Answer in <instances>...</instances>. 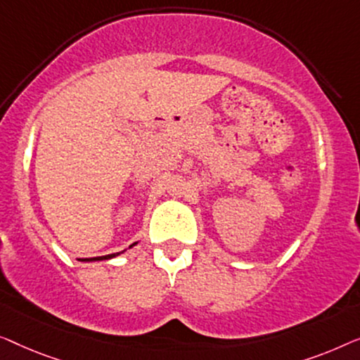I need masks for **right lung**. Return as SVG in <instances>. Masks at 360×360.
<instances>
[{"instance_id": "obj_1", "label": "right lung", "mask_w": 360, "mask_h": 360, "mask_svg": "<svg viewBox=\"0 0 360 360\" xmlns=\"http://www.w3.org/2000/svg\"><path fill=\"white\" fill-rule=\"evenodd\" d=\"M136 243H134V245H130V248L131 246H135ZM124 252V251H122ZM120 252H114V255H108V256H99V257H84V259H79V261H84V262H93V261H104V259H112V257H115V256H119Z\"/></svg>"}]
</instances>
